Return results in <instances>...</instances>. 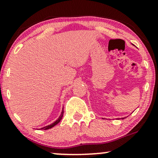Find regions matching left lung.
<instances>
[{
  "label": "left lung",
  "mask_w": 158,
  "mask_h": 158,
  "mask_svg": "<svg viewBox=\"0 0 158 158\" xmlns=\"http://www.w3.org/2000/svg\"><path fill=\"white\" fill-rule=\"evenodd\" d=\"M122 119H124V118H122Z\"/></svg>",
  "instance_id": "8db88e82"
}]
</instances>
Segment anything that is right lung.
Instances as JSON below:
<instances>
[{
    "label": "right lung",
    "mask_w": 158,
    "mask_h": 158,
    "mask_svg": "<svg viewBox=\"0 0 158 158\" xmlns=\"http://www.w3.org/2000/svg\"><path fill=\"white\" fill-rule=\"evenodd\" d=\"M63 114H64V108H62V110H61V115L59 116V117L58 118V119H56V120L53 123H52V124L50 125H48V126H45V127H43V128H41V129H43V130H48V129H50V128H52L53 126H55L56 125H57L58 123L61 121V119H62V117H63Z\"/></svg>",
    "instance_id": "1"
}]
</instances>
